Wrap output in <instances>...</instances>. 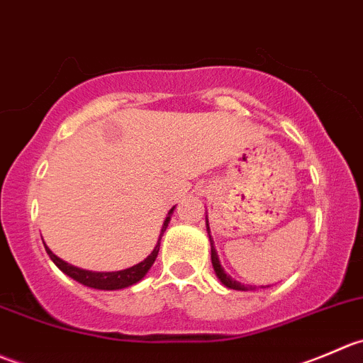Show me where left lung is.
<instances>
[{"label": "left lung", "mask_w": 363, "mask_h": 363, "mask_svg": "<svg viewBox=\"0 0 363 363\" xmlns=\"http://www.w3.org/2000/svg\"><path fill=\"white\" fill-rule=\"evenodd\" d=\"M208 231H210V228H208ZM210 242H211V264H213L215 274H217V277L220 279L222 284H224L225 288H229V289H236V291H250V289H254L252 286H243L242 282L235 281V279H231L228 274H225L224 268L220 267V261H218L217 252H215V249H213V240L210 238ZM261 288H268V286H261Z\"/></svg>", "instance_id": "obj_1"}]
</instances>
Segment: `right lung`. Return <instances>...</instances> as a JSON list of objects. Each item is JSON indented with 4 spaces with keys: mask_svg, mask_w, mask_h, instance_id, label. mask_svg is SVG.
I'll list each match as a JSON object with an SVG mask.
<instances>
[{
    "mask_svg": "<svg viewBox=\"0 0 363 363\" xmlns=\"http://www.w3.org/2000/svg\"><path fill=\"white\" fill-rule=\"evenodd\" d=\"M174 206L171 208V211L167 213L166 220H164V225H162V233H160V236L164 235V231H166L167 224H169V218H171V213H173ZM159 249H160V238L159 242H157L155 249H153V252L150 254L148 257H146L145 261H141L139 264H134V267L127 268V270H120V272H89V270H81V268L77 267H72V264L65 263L63 259H60L56 254H52L51 250H49V247H45V250H48L49 257L52 259V263L56 264V267L60 268L61 272H63L65 275H68V277H72L74 281L81 282V284L88 286V288H95V289H106V291H113V289H123V288H128V286L135 284V282L141 281L143 277H145L146 274H148V270L152 268V264L155 263L157 259V254H159Z\"/></svg>",
    "mask_w": 363,
    "mask_h": 363,
    "instance_id": "right-lung-1",
    "label": "right lung"
}]
</instances>
